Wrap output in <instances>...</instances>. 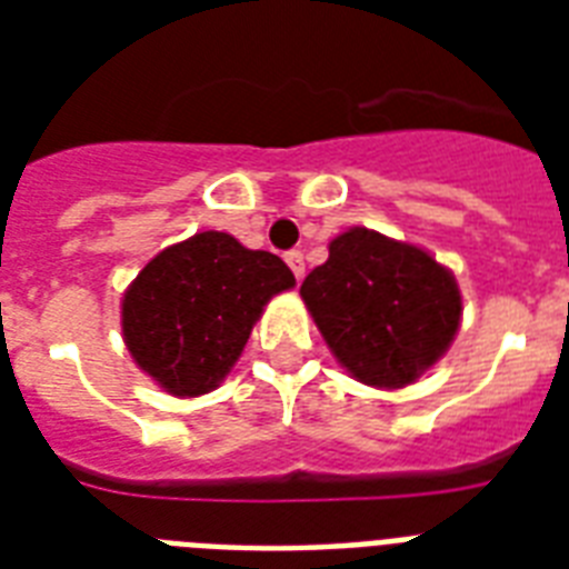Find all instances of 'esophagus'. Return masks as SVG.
I'll use <instances>...</instances> for the list:
<instances>
[{
  "mask_svg": "<svg viewBox=\"0 0 569 569\" xmlns=\"http://www.w3.org/2000/svg\"><path fill=\"white\" fill-rule=\"evenodd\" d=\"M286 266L292 268V274H295V280H301L303 277V253L301 250H289V253H286Z\"/></svg>",
  "mask_w": 569,
  "mask_h": 569,
  "instance_id": "obj_1",
  "label": "esophagus"
}]
</instances>
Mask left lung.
<instances>
[{
	"label": "left lung",
	"instance_id": "obj_1",
	"mask_svg": "<svg viewBox=\"0 0 569 569\" xmlns=\"http://www.w3.org/2000/svg\"><path fill=\"white\" fill-rule=\"evenodd\" d=\"M301 298L339 363L369 387H407L446 355L460 325L449 268L366 227L330 241Z\"/></svg>",
	"mask_w": 569,
	"mask_h": 569
}]
</instances>
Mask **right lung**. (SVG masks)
<instances>
[{
    "mask_svg": "<svg viewBox=\"0 0 569 569\" xmlns=\"http://www.w3.org/2000/svg\"><path fill=\"white\" fill-rule=\"evenodd\" d=\"M292 286L274 253L197 232L150 259L123 295L129 355L171 396H203L239 360L271 295Z\"/></svg>",
    "mask_w": 569,
    "mask_h": 569,
    "instance_id": "right-lung-1",
    "label": "right lung"
}]
</instances>
